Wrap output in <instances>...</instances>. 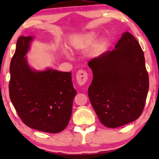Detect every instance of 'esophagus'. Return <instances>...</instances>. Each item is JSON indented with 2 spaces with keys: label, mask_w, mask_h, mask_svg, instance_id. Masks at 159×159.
I'll return each mask as SVG.
<instances>
[{
  "label": "esophagus",
  "mask_w": 159,
  "mask_h": 159,
  "mask_svg": "<svg viewBox=\"0 0 159 159\" xmlns=\"http://www.w3.org/2000/svg\"><path fill=\"white\" fill-rule=\"evenodd\" d=\"M77 82L80 85H83L86 83L88 79V74L84 70H79L77 71V75H76Z\"/></svg>",
  "instance_id": "34e87169"
}]
</instances>
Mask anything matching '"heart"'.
<instances>
[{
    "instance_id": "b5f03b06",
    "label": "heart",
    "mask_w": 159,
    "mask_h": 159,
    "mask_svg": "<svg viewBox=\"0 0 159 159\" xmlns=\"http://www.w3.org/2000/svg\"><path fill=\"white\" fill-rule=\"evenodd\" d=\"M96 37V34L94 32H88L73 38L71 41V45L76 49L85 48L94 42Z\"/></svg>"
}]
</instances>
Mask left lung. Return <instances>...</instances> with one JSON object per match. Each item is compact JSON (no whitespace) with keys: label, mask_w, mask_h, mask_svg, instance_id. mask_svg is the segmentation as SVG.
Wrapping results in <instances>:
<instances>
[{"label":"left lung","mask_w":159,"mask_h":159,"mask_svg":"<svg viewBox=\"0 0 159 159\" xmlns=\"http://www.w3.org/2000/svg\"><path fill=\"white\" fill-rule=\"evenodd\" d=\"M93 71L88 97L104 126L116 128L136 120L143 111L149 89L144 53L129 32L115 49L88 63Z\"/></svg>","instance_id":"left-lung-1"}]
</instances>
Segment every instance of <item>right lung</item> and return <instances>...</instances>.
<instances>
[{
    "instance_id": "add662e5",
    "label": "right lung",
    "mask_w": 159,
    "mask_h": 159,
    "mask_svg": "<svg viewBox=\"0 0 159 159\" xmlns=\"http://www.w3.org/2000/svg\"><path fill=\"white\" fill-rule=\"evenodd\" d=\"M32 37L20 36L10 64V99L27 127L58 133L68 125L77 91L71 72L32 70L25 57Z\"/></svg>"
}]
</instances>
